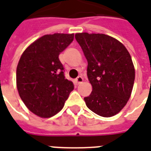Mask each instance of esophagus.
Wrapping results in <instances>:
<instances>
[{
    "label": "esophagus",
    "instance_id": "obj_1",
    "mask_svg": "<svg viewBox=\"0 0 151 151\" xmlns=\"http://www.w3.org/2000/svg\"><path fill=\"white\" fill-rule=\"evenodd\" d=\"M83 82V77H81V76H79V77H78V78L75 79L76 84H80V83H82Z\"/></svg>",
    "mask_w": 151,
    "mask_h": 151
}]
</instances>
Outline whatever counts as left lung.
Returning a JSON list of instances; mask_svg holds the SVG:
<instances>
[{
  "instance_id": "obj_1",
  "label": "left lung",
  "mask_w": 151,
  "mask_h": 151,
  "mask_svg": "<svg viewBox=\"0 0 151 151\" xmlns=\"http://www.w3.org/2000/svg\"><path fill=\"white\" fill-rule=\"evenodd\" d=\"M75 38L86 57L87 77L92 86L84 98L87 108L109 118L119 113L131 96L135 68L123 43L103 33H76Z\"/></svg>"
}]
</instances>
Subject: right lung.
Wrapping results in <instances>:
<instances>
[{
  "label": "right lung",
  "mask_w": 151,
  "mask_h": 151,
  "mask_svg": "<svg viewBox=\"0 0 151 151\" xmlns=\"http://www.w3.org/2000/svg\"><path fill=\"white\" fill-rule=\"evenodd\" d=\"M74 34H46L25 49L16 69L19 95L27 108L41 118H50L65 105L73 84L65 78L59 55Z\"/></svg>",
  "instance_id": "1"
}]
</instances>
